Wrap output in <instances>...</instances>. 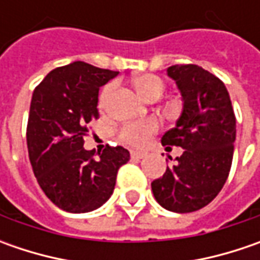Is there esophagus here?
I'll return each instance as SVG.
<instances>
[{
	"instance_id": "obj_1",
	"label": "esophagus",
	"mask_w": 260,
	"mask_h": 260,
	"mask_svg": "<svg viewBox=\"0 0 260 260\" xmlns=\"http://www.w3.org/2000/svg\"><path fill=\"white\" fill-rule=\"evenodd\" d=\"M132 157H136V159H143L146 156V153H143V152H137V150H132Z\"/></svg>"
}]
</instances>
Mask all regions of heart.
<instances>
[{"instance_id": "heart-1", "label": "heart", "mask_w": 260, "mask_h": 260, "mask_svg": "<svg viewBox=\"0 0 260 260\" xmlns=\"http://www.w3.org/2000/svg\"><path fill=\"white\" fill-rule=\"evenodd\" d=\"M115 84H110L104 88L103 94L100 96V103L101 105L107 104V101L110 100V96L115 91ZM136 86L139 89V92L143 95L147 100H157L165 91V84L164 81L157 75L152 74H146V75L139 76L136 79ZM159 128V124L156 120H143V121H135V123H128L121 127L120 130V139L130 146L140 147L147 143V140L150 139V136L155 135Z\"/></svg>"}]
</instances>
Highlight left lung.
I'll use <instances>...</instances> for the list:
<instances>
[{
	"mask_svg": "<svg viewBox=\"0 0 260 260\" xmlns=\"http://www.w3.org/2000/svg\"><path fill=\"white\" fill-rule=\"evenodd\" d=\"M168 75L181 91L184 108L176 125L162 136V145L179 146L184 153L152 182V191L166 210L192 213L210 204L227 181L236 115L223 81L201 66H169Z\"/></svg>",
	"mask_w": 260,
	"mask_h": 260,
	"instance_id": "8db88e82",
	"label": "left lung"
}]
</instances>
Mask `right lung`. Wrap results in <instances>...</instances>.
Segmentation results:
<instances>
[{
	"mask_svg": "<svg viewBox=\"0 0 260 260\" xmlns=\"http://www.w3.org/2000/svg\"><path fill=\"white\" fill-rule=\"evenodd\" d=\"M118 75L85 62L56 68L35 88L27 121V149L46 197L68 213L96 210L111 197L120 166L130 153L121 146L84 149L89 123L100 117V88Z\"/></svg>",
	"mask_w": 260,
	"mask_h": 260,
	"instance_id": "1",
	"label": "right lung"
}]
</instances>
